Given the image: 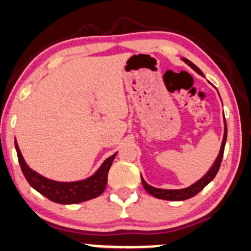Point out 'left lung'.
I'll return each mask as SVG.
<instances>
[{"label": "left lung", "mask_w": 251, "mask_h": 251, "mask_svg": "<svg viewBox=\"0 0 251 251\" xmlns=\"http://www.w3.org/2000/svg\"><path fill=\"white\" fill-rule=\"evenodd\" d=\"M182 60H183L190 68H193V69L196 71L198 75L204 76L200 68L195 66L193 62L188 60V58H182ZM224 123H225V126H224V129L225 130H224V138H223V143H221L219 154H218V157L216 159V161H214V164L212 165V167L209 169V172H207V173L205 174L204 176L201 178V180L195 182V183L191 184L190 187L184 188V189L172 190V189H160V188L152 187V185L146 183L144 178L141 176L144 189L148 191L150 195H152L153 197L159 198V200H166V201H184V200H189V198L196 196V195L200 193L201 190H203L204 188L206 187V185L209 184L214 177H216L218 171H219V168H220V164H221V160H223L224 150H225V144H226V139H227V125H226L225 118H224Z\"/></svg>", "instance_id": "8db88e82"}]
</instances>
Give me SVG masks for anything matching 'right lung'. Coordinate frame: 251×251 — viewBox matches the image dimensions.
<instances>
[{"label":"right lung","mask_w":251,"mask_h":251,"mask_svg":"<svg viewBox=\"0 0 251 251\" xmlns=\"http://www.w3.org/2000/svg\"><path fill=\"white\" fill-rule=\"evenodd\" d=\"M15 148L17 151V157L22 172L26 180L33 189L38 193L44 195L48 200L58 204H77L82 201L92 200L100 196L105 190L107 184V176L108 171L113 164L116 153L107 158L99 169L92 176L85 180L75 181V182H58L38 174L33 169L28 167L24 158H23L21 150L18 148L17 141H15Z\"/></svg>","instance_id":"1"}]
</instances>
